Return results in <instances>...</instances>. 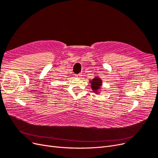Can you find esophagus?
I'll return each instance as SVG.
<instances>
[{
  "instance_id": "34e87169",
  "label": "esophagus",
  "mask_w": 158,
  "mask_h": 158,
  "mask_svg": "<svg viewBox=\"0 0 158 158\" xmlns=\"http://www.w3.org/2000/svg\"><path fill=\"white\" fill-rule=\"evenodd\" d=\"M82 76V73H79L78 74H76V77L79 78H80Z\"/></svg>"
}]
</instances>
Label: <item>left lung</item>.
Masks as SVG:
<instances>
[{"label": "left lung", "instance_id": "left-lung-1", "mask_svg": "<svg viewBox=\"0 0 158 158\" xmlns=\"http://www.w3.org/2000/svg\"><path fill=\"white\" fill-rule=\"evenodd\" d=\"M91 83V88H92L93 92H98V89L100 88L102 84V81L98 77H95L92 80L90 81Z\"/></svg>", "mask_w": 158, "mask_h": 158}]
</instances>
